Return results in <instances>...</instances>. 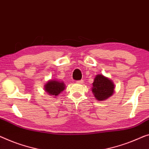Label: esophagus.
I'll list each match as a JSON object with an SVG mask.
<instances>
[{
    "instance_id": "1",
    "label": "esophagus",
    "mask_w": 149,
    "mask_h": 149,
    "mask_svg": "<svg viewBox=\"0 0 149 149\" xmlns=\"http://www.w3.org/2000/svg\"><path fill=\"white\" fill-rule=\"evenodd\" d=\"M75 82H76L77 84H82L84 83V82H83V80H79V81H75Z\"/></svg>"
}]
</instances>
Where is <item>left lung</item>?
<instances>
[{"mask_svg": "<svg viewBox=\"0 0 149 149\" xmlns=\"http://www.w3.org/2000/svg\"><path fill=\"white\" fill-rule=\"evenodd\" d=\"M92 85V91L98 101L105 100L114 93V85L113 82L102 74L96 75Z\"/></svg>", "mask_w": 149, "mask_h": 149, "instance_id": "left-lung-1", "label": "left lung"}]
</instances>
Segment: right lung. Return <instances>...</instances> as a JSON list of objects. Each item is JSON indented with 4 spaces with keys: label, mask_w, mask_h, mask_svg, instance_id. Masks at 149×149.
<instances>
[{
    "label": "right lung",
    "mask_w": 149,
    "mask_h": 149,
    "mask_svg": "<svg viewBox=\"0 0 149 149\" xmlns=\"http://www.w3.org/2000/svg\"><path fill=\"white\" fill-rule=\"evenodd\" d=\"M45 92L51 96H57L63 92L65 88V85L63 81L58 80H49L47 81L45 86Z\"/></svg>",
    "instance_id": "right-lung-1"
}]
</instances>
